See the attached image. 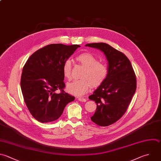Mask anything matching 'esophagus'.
Wrapping results in <instances>:
<instances>
[{
    "mask_svg": "<svg viewBox=\"0 0 161 161\" xmlns=\"http://www.w3.org/2000/svg\"><path fill=\"white\" fill-rule=\"evenodd\" d=\"M78 100L79 101H81V102H86L87 101V99L86 98H84V97H79Z\"/></svg>",
    "mask_w": 161,
    "mask_h": 161,
    "instance_id": "1",
    "label": "esophagus"
}]
</instances>
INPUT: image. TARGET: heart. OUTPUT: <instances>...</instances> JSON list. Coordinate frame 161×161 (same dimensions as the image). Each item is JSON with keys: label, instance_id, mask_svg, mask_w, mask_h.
I'll return each mask as SVG.
<instances>
[{"label": "heart", "instance_id": "heart-1", "mask_svg": "<svg viewBox=\"0 0 161 161\" xmlns=\"http://www.w3.org/2000/svg\"><path fill=\"white\" fill-rule=\"evenodd\" d=\"M78 62L84 67L80 80H73L67 86L69 92L75 96L85 94L92 86L94 88L101 86L107 79L109 74L108 67L99 62L98 58L90 53H82L76 57ZM64 77L70 79L72 75V63L67 60L63 67Z\"/></svg>", "mask_w": 161, "mask_h": 161}]
</instances>
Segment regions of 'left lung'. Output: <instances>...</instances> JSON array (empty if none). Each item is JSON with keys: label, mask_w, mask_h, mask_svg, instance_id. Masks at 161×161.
Segmentation results:
<instances>
[{"label": "left lung", "mask_w": 161, "mask_h": 161, "mask_svg": "<svg viewBox=\"0 0 161 161\" xmlns=\"http://www.w3.org/2000/svg\"><path fill=\"white\" fill-rule=\"evenodd\" d=\"M86 46L99 49L108 61L107 79L89 96L97 104L91 120L99 126H107L119 119L126 111L136 91V75L127 57L108 44L94 43Z\"/></svg>", "instance_id": "left-lung-1"}]
</instances>
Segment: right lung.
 I'll return each instance as SVG.
<instances>
[{
	"mask_svg": "<svg viewBox=\"0 0 161 161\" xmlns=\"http://www.w3.org/2000/svg\"><path fill=\"white\" fill-rule=\"evenodd\" d=\"M79 45L50 44L33 53L23 69L21 88L32 116L41 123L60 117L66 105L75 97L64 91L63 67ZM61 92L57 94L56 91Z\"/></svg>",
	"mask_w": 161,
	"mask_h": 161,
	"instance_id": "right-lung-1",
	"label": "right lung"
}]
</instances>
